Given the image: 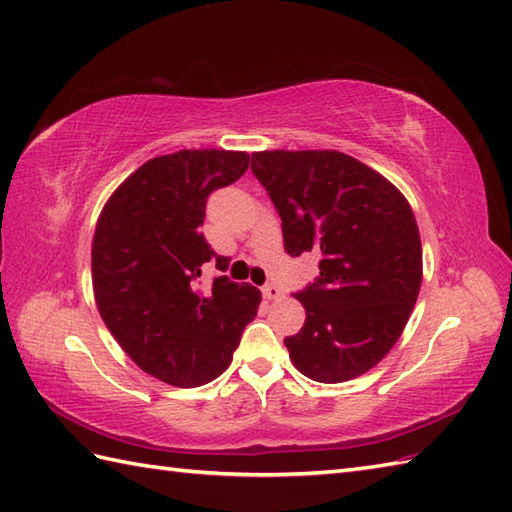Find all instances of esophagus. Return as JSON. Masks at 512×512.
Here are the masks:
<instances>
[{"label":"esophagus","instance_id":"34e87169","mask_svg":"<svg viewBox=\"0 0 512 512\" xmlns=\"http://www.w3.org/2000/svg\"><path fill=\"white\" fill-rule=\"evenodd\" d=\"M262 292H264L266 299H281V288L277 284H266L262 288Z\"/></svg>","mask_w":512,"mask_h":512}]
</instances>
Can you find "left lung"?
Here are the masks:
<instances>
[{
	"label": "left lung",
	"instance_id": "8db88e82",
	"mask_svg": "<svg viewBox=\"0 0 512 512\" xmlns=\"http://www.w3.org/2000/svg\"><path fill=\"white\" fill-rule=\"evenodd\" d=\"M292 257L319 255L295 297L306 323L284 343L317 383L365 374L400 339L422 284L416 217L394 184L341 151H259L250 162Z\"/></svg>",
	"mask_w": 512,
	"mask_h": 512
}]
</instances>
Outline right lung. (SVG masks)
<instances>
[{
  "label": "right lung",
  "mask_w": 512,
  "mask_h": 512,
  "mask_svg": "<svg viewBox=\"0 0 512 512\" xmlns=\"http://www.w3.org/2000/svg\"><path fill=\"white\" fill-rule=\"evenodd\" d=\"M244 151L182 149L136 169L107 200L92 242L96 306L118 345L154 378L198 387L220 376L262 292L226 275L200 226L206 198L244 176Z\"/></svg>",
  "instance_id": "add662e5"
}]
</instances>
